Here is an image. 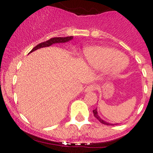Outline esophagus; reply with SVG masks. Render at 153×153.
<instances>
[{"label":"esophagus","mask_w":153,"mask_h":153,"mask_svg":"<svg viewBox=\"0 0 153 153\" xmlns=\"http://www.w3.org/2000/svg\"><path fill=\"white\" fill-rule=\"evenodd\" d=\"M94 90H95V86H93V85H90V86H86L84 91L85 92H91V91H94Z\"/></svg>","instance_id":"obj_1"}]
</instances>
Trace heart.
Returning <instances> with one entry per match:
<instances>
[{"label": "heart", "instance_id": "1", "mask_svg": "<svg viewBox=\"0 0 153 153\" xmlns=\"http://www.w3.org/2000/svg\"><path fill=\"white\" fill-rule=\"evenodd\" d=\"M85 62L95 70H106L110 75H117L127 67V60L118 50L111 48L94 47L88 48L84 55Z\"/></svg>", "mask_w": 153, "mask_h": 153}]
</instances>
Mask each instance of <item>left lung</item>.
Segmentation results:
<instances>
[{
  "instance_id": "obj_1",
  "label": "left lung",
  "mask_w": 153,
  "mask_h": 153,
  "mask_svg": "<svg viewBox=\"0 0 153 153\" xmlns=\"http://www.w3.org/2000/svg\"><path fill=\"white\" fill-rule=\"evenodd\" d=\"M93 113H94V115L95 117L96 118L98 119V121H100L101 123L104 124V125H106V126H114V125H118V124H112V123H109V122H107L105 121V120H103L102 118H101V117L98 115V109L96 108L95 109H94L93 110Z\"/></svg>"
}]
</instances>
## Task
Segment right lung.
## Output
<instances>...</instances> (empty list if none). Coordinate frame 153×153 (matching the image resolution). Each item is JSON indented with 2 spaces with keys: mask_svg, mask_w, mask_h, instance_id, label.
Wrapping results in <instances>:
<instances>
[{
  "mask_svg": "<svg viewBox=\"0 0 153 153\" xmlns=\"http://www.w3.org/2000/svg\"><path fill=\"white\" fill-rule=\"evenodd\" d=\"M71 39H73V36L55 37V38H51V39H48V41L43 42V43H40V44H39L38 45H36L34 48L32 49V51H30V53L34 51H36L38 49L43 48H46V47H50L55 44H64V43H67V42L71 41Z\"/></svg>",
  "mask_w": 153,
  "mask_h": 153,
  "instance_id": "1",
  "label": "right lung"
}]
</instances>
